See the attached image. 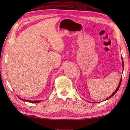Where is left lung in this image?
Instances as JSON below:
<instances>
[{"mask_svg": "<svg viewBox=\"0 0 130 130\" xmlns=\"http://www.w3.org/2000/svg\"><path fill=\"white\" fill-rule=\"evenodd\" d=\"M121 59H122V68H123V69H124V64H123V58H122V57H121ZM121 82H122V76H121V80H120V83H119V84H118V87L117 88V89H116V90L115 91V92L112 93V94L111 95H110L108 98H106V99H105V100H104V101H106V100H107V99H108L109 98H111V97H112L116 93V92H117L118 91V89H119L120 88V85H121Z\"/></svg>", "mask_w": 130, "mask_h": 130, "instance_id": "1", "label": "left lung"}]
</instances>
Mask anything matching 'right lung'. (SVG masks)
Here are the masks:
<instances>
[{
	"label": "right lung",
	"mask_w": 130,
	"mask_h": 130,
	"mask_svg": "<svg viewBox=\"0 0 130 130\" xmlns=\"http://www.w3.org/2000/svg\"><path fill=\"white\" fill-rule=\"evenodd\" d=\"M18 97L21 99V100L23 101H26V102H30V103H39V102H41V101H29V100H26V99H24L22 98H21L20 97Z\"/></svg>",
	"instance_id": "add662e5"
}]
</instances>
